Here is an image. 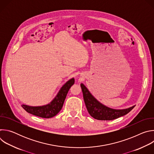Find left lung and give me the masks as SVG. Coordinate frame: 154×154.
Masks as SVG:
<instances>
[{"mask_svg":"<svg viewBox=\"0 0 154 154\" xmlns=\"http://www.w3.org/2000/svg\"><path fill=\"white\" fill-rule=\"evenodd\" d=\"M84 102L89 114L94 119L109 121L117 119L129 113L135 105L124 109H114L102 104L96 99L83 84H80Z\"/></svg>","mask_w":154,"mask_h":154,"instance_id":"8db88e82","label":"left lung"}]
</instances>
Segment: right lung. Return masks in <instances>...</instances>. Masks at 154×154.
Segmentation results:
<instances>
[{
    "label": "right lung",
    "instance_id": "1",
    "mask_svg": "<svg viewBox=\"0 0 154 154\" xmlns=\"http://www.w3.org/2000/svg\"><path fill=\"white\" fill-rule=\"evenodd\" d=\"M74 82V78H72L66 82L54 99L47 105L34 106L23 104L21 106L27 112L33 115L43 118H52L57 115L61 109L66 97Z\"/></svg>",
    "mask_w": 154,
    "mask_h": 154
}]
</instances>
